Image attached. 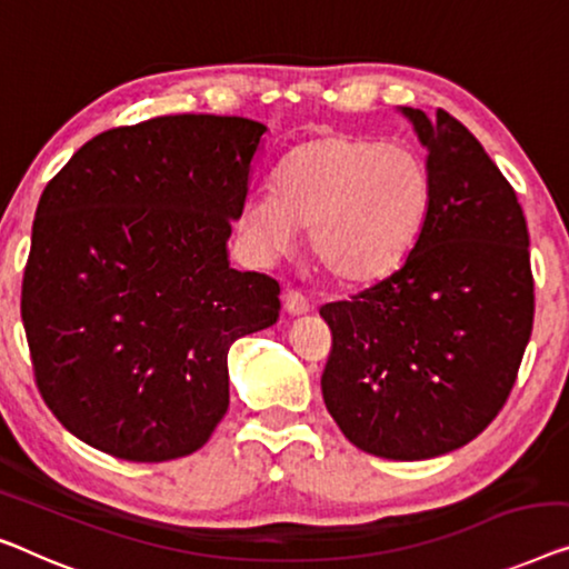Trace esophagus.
<instances>
[{
  "mask_svg": "<svg viewBox=\"0 0 569 569\" xmlns=\"http://www.w3.org/2000/svg\"><path fill=\"white\" fill-rule=\"evenodd\" d=\"M284 310L290 312V316H305V312L310 310V302H308V298H305L302 292L287 290L284 292Z\"/></svg>",
  "mask_w": 569,
  "mask_h": 569,
  "instance_id": "1",
  "label": "esophagus"
}]
</instances>
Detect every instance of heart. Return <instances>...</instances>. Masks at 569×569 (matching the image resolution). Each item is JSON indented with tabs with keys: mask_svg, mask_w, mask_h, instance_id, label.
<instances>
[{
	"mask_svg": "<svg viewBox=\"0 0 569 569\" xmlns=\"http://www.w3.org/2000/svg\"><path fill=\"white\" fill-rule=\"evenodd\" d=\"M431 210V174L410 146L323 136L279 163L274 192L243 204L246 236L282 253L308 226V249L343 284H372L408 257Z\"/></svg>",
	"mask_w": 569,
	"mask_h": 569,
	"instance_id": "obj_1",
	"label": "heart"
}]
</instances>
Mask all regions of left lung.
<instances>
[{
    "mask_svg": "<svg viewBox=\"0 0 569 569\" xmlns=\"http://www.w3.org/2000/svg\"><path fill=\"white\" fill-rule=\"evenodd\" d=\"M426 146L431 210L402 264L320 318V390L353 447L416 462L465 447L506 406L533 326L529 230L469 130L400 107Z\"/></svg>",
    "mask_w": 569,
    "mask_h": 569,
    "instance_id": "1",
    "label": "left lung"
}]
</instances>
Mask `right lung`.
Instances as JSON below:
<instances>
[{"mask_svg": "<svg viewBox=\"0 0 569 569\" xmlns=\"http://www.w3.org/2000/svg\"><path fill=\"white\" fill-rule=\"evenodd\" d=\"M267 126L163 114L104 130L40 194L22 326L46 406L89 447L169 462L228 410V349L279 318L277 279L230 269Z\"/></svg>", "mask_w": 569, "mask_h": 569, "instance_id": "obj_1", "label": "right lung"}]
</instances>
